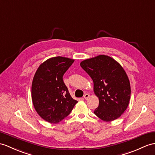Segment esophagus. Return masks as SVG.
I'll return each instance as SVG.
<instances>
[{
	"instance_id": "obj_1",
	"label": "esophagus",
	"mask_w": 155,
	"mask_h": 155,
	"mask_svg": "<svg viewBox=\"0 0 155 155\" xmlns=\"http://www.w3.org/2000/svg\"><path fill=\"white\" fill-rule=\"evenodd\" d=\"M89 95L88 93H85V95H84V98L85 99H87L88 98H89Z\"/></svg>"
}]
</instances>
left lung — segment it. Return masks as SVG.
<instances>
[{
    "mask_svg": "<svg viewBox=\"0 0 155 155\" xmlns=\"http://www.w3.org/2000/svg\"><path fill=\"white\" fill-rule=\"evenodd\" d=\"M80 66L91 78L99 97L95 114L106 122L118 118L126 110L131 95L130 81L123 68L106 55L85 60Z\"/></svg>",
    "mask_w": 155,
    "mask_h": 155,
    "instance_id": "1",
    "label": "left lung"
}]
</instances>
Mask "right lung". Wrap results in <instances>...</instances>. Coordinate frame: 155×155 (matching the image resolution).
I'll return each mask as SVG.
<instances>
[{"label": "right lung", "instance_id": "1", "mask_svg": "<svg viewBox=\"0 0 155 155\" xmlns=\"http://www.w3.org/2000/svg\"><path fill=\"white\" fill-rule=\"evenodd\" d=\"M74 60L56 56L41 64L34 75L31 97L34 108L45 121L56 124L72 110L77 101L70 95L63 75Z\"/></svg>", "mask_w": 155, "mask_h": 155}]
</instances>
